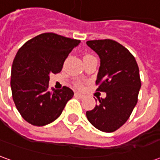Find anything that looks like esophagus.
I'll list each match as a JSON object with an SVG mask.
<instances>
[{"label":"esophagus","instance_id":"obj_1","mask_svg":"<svg viewBox=\"0 0 160 160\" xmlns=\"http://www.w3.org/2000/svg\"><path fill=\"white\" fill-rule=\"evenodd\" d=\"M74 95H75V97L80 98H82L84 97V94L81 93V92H76L74 93Z\"/></svg>","mask_w":160,"mask_h":160}]
</instances>
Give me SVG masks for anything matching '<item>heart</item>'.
Here are the masks:
<instances>
[{
  "label": "heart",
  "mask_w": 160,
  "mask_h": 160,
  "mask_svg": "<svg viewBox=\"0 0 160 160\" xmlns=\"http://www.w3.org/2000/svg\"><path fill=\"white\" fill-rule=\"evenodd\" d=\"M87 56H89V55H87Z\"/></svg>",
  "instance_id": "b5f03b06"
}]
</instances>
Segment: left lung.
<instances>
[{
  "label": "left lung",
  "instance_id": "obj_1",
  "mask_svg": "<svg viewBox=\"0 0 160 160\" xmlns=\"http://www.w3.org/2000/svg\"><path fill=\"white\" fill-rule=\"evenodd\" d=\"M87 44L100 59L97 90L106 92V97L98 98L99 103L86 115L98 130L114 132L127 122L137 104L141 87L137 62L125 47L114 40H92Z\"/></svg>",
  "mask_w": 160,
  "mask_h": 160
}]
</instances>
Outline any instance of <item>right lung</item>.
<instances>
[{
  "label": "right lung",
  "instance_id": "1",
  "mask_svg": "<svg viewBox=\"0 0 160 160\" xmlns=\"http://www.w3.org/2000/svg\"><path fill=\"white\" fill-rule=\"evenodd\" d=\"M80 40L55 33H42L19 49L12 62L11 89L17 110L35 126L52 122L73 96L70 88L49 90V74L61 72L64 61Z\"/></svg>",
  "mask_w": 160,
  "mask_h": 160
}]
</instances>
